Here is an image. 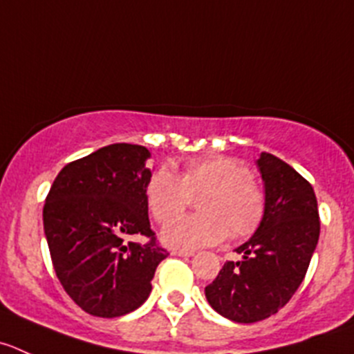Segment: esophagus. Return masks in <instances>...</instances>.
<instances>
[{"mask_svg": "<svg viewBox=\"0 0 354 354\" xmlns=\"http://www.w3.org/2000/svg\"><path fill=\"white\" fill-rule=\"evenodd\" d=\"M173 256H180V257H190L194 256V250H180V249H173L171 250Z\"/></svg>", "mask_w": 354, "mask_h": 354, "instance_id": "34e87169", "label": "esophagus"}]
</instances>
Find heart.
<instances>
[{"instance_id":"obj_1","label":"heart","mask_w":354,"mask_h":354,"mask_svg":"<svg viewBox=\"0 0 354 354\" xmlns=\"http://www.w3.org/2000/svg\"><path fill=\"white\" fill-rule=\"evenodd\" d=\"M205 192L201 215L174 220L192 194ZM145 202L157 223H167L162 240L176 249L214 245L230 236L252 235L266 214V192L249 166L235 157L209 156L185 162L181 178L171 166L152 171L145 185Z\"/></svg>"}]
</instances>
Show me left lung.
I'll list each match as a JSON object with an SVG mask.
<instances>
[{
	"instance_id": "1",
	"label": "left lung",
	"mask_w": 354,
	"mask_h": 354,
	"mask_svg": "<svg viewBox=\"0 0 354 354\" xmlns=\"http://www.w3.org/2000/svg\"><path fill=\"white\" fill-rule=\"evenodd\" d=\"M261 176L266 214L250 240L236 249L242 261H226L205 287L209 304L236 324H254L279 313L306 277L320 236L315 190L294 167L263 152Z\"/></svg>"
}]
</instances>
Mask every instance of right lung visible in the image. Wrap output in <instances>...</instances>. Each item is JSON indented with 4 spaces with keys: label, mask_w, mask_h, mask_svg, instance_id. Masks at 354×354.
<instances>
[{
    "label": "right lung",
    "mask_w": 354,
    "mask_h": 354,
    "mask_svg": "<svg viewBox=\"0 0 354 354\" xmlns=\"http://www.w3.org/2000/svg\"><path fill=\"white\" fill-rule=\"evenodd\" d=\"M149 157L142 145L102 147L68 162L46 195L43 225L57 279L93 317H122L142 306L169 256L150 228ZM135 234L147 242L128 243Z\"/></svg>",
    "instance_id": "add662e5"
}]
</instances>
